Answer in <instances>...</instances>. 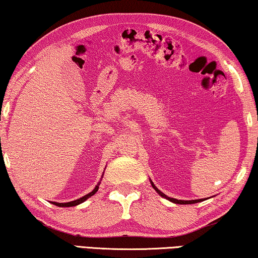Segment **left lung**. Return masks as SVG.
<instances>
[{
  "label": "left lung",
  "mask_w": 258,
  "mask_h": 258,
  "mask_svg": "<svg viewBox=\"0 0 258 258\" xmlns=\"http://www.w3.org/2000/svg\"><path fill=\"white\" fill-rule=\"evenodd\" d=\"M150 183H151L152 187H154V189L157 191V194H158L159 196H161V197H163V198H166L167 200H169V202L174 203V204H178V205H189V204H196V203L204 202V200H205V199H196V200H178V199H175V198H171V197H168V196H166L165 194H163V192H161L160 190L157 189V186L154 184V182H152L151 180H150Z\"/></svg>",
  "instance_id": "obj_1"
}]
</instances>
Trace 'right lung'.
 <instances>
[{
  "instance_id": "1",
  "label": "right lung",
  "mask_w": 258,
  "mask_h": 258,
  "mask_svg": "<svg viewBox=\"0 0 258 258\" xmlns=\"http://www.w3.org/2000/svg\"><path fill=\"white\" fill-rule=\"evenodd\" d=\"M103 173H104V172H103ZM103 173H102L101 178H100V181L98 182V184L95 185L94 189H93L92 191H91L90 194H87V195H85V196H83L82 198H78V199L73 200V202H69V203H55V202H51V203L53 204V205H55V206H58V207H73V206H77V205L84 203L85 200H87L90 197H92V196L95 194V192H97V191L99 190V185H100V183H101V180H102V177H103Z\"/></svg>"
}]
</instances>
